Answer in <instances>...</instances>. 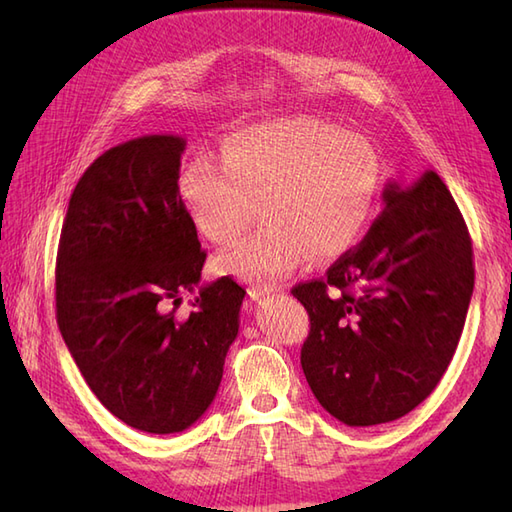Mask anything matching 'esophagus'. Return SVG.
<instances>
[{
	"instance_id": "34e87169",
	"label": "esophagus",
	"mask_w": 512,
	"mask_h": 512,
	"mask_svg": "<svg viewBox=\"0 0 512 512\" xmlns=\"http://www.w3.org/2000/svg\"><path fill=\"white\" fill-rule=\"evenodd\" d=\"M275 292H277V288H270V286H253L248 290V295L253 299H264V297L275 295Z\"/></svg>"
}]
</instances>
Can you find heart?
I'll return each mask as SVG.
<instances>
[{
	"instance_id": "obj_1",
	"label": "heart",
	"mask_w": 512,
	"mask_h": 512,
	"mask_svg": "<svg viewBox=\"0 0 512 512\" xmlns=\"http://www.w3.org/2000/svg\"><path fill=\"white\" fill-rule=\"evenodd\" d=\"M220 164L195 158L180 198L195 231L228 246L262 213L264 231L217 255L215 268L268 286L363 235L380 189V162L363 136L314 118H281L224 138Z\"/></svg>"
}]
</instances>
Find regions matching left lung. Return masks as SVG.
I'll return each instance as SVG.
<instances>
[{
	"instance_id": "left-lung-1",
	"label": "left lung",
	"mask_w": 512,
	"mask_h": 512,
	"mask_svg": "<svg viewBox=\"0 0 512 512\" xmlns=\"http://www.w3.org/2000/svg\"><path fill=\"white\" fill-rule=\"evenodd\" d=\"M323 279L292 288L310 317L301 367L350 427L398 420L447 372L475 284L469 228L436 171L402 187Z\"/></svg>"
}]
</instances>
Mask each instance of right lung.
I'll use <instances>...</instances> for the list:
<instances>
[{
    "label": "right lung",
    "instance_id": "1",
    "mask_svg": "<svg viewBox=\"0 0 512 512\" xmlns=\"http://www.w3.org/2000/svg\"><path fill=\"white\" fill-rule=\"evenodd\" d=\"M184 138L127 140L85 169L57 253V323L107 411L147 433L189 429L220 387L246 290L200 286V248L178 180ZM199 288L189 320L175 308ZM173 305V309L168 306Z\"/></svg>",
    "mask_w": 512,
    "mask_h": 512
}]
</instances>
